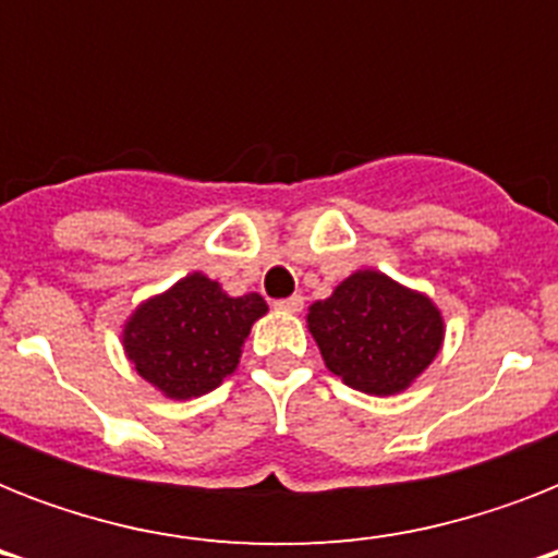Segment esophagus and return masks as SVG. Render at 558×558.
Instances as JSON below:
<instances>
[{
  "instance_id": "obj_1",
  "label": "esophagus",
  "mask_w": 558,
  "mask_h": 558,
  "mask_svg": "<svg viewBox=\"0 0 558 558\" xmlns=\"http://www.w3.org/2000/svg\"><path fill=\"white\" fill-rule=\"evenodd\" d=\"M278 310H283V313H301V310H304V298L301 295H289V298H283V301H278Z\"/></svg>"
}]
</instances>
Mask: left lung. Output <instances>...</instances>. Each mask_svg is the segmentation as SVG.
Segmentation results:
<instances>
[{
  "label": "left lung",
  "instance_id": "1",
  "mask_svg": "<svg viewBox=\"0 0 558 558\" xmlns=\"http://www.w3.org/2000/svg\"><path fill=\"white\" fill-rule=\"evenodd\" d=\"M324 365L376 397L405 390L442 344L440 310L381 271H356L306 315Z\"/></svg>",
  "mask_w": 558,
  "mask_h": 558
}]
</instances>
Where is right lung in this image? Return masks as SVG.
Returning <instances> with one entry per match:
<instances>
[{"label":"right lung","mask_w":558,"mask_h":558,"mask_svg":"<svg viewBox=\"0 0 558 558\" xmlns=\"http://www.w3.org/2000/svg\"><path fill=\"white\" fill-rule=\"evenodd\" d=\"M266 310L257 292L228 298L217 280L193 271L135 310L124 327V350L165 397H202L234 373L248 330Z\"/></svg>","instance_id":"add662e5"}]
</instances>
